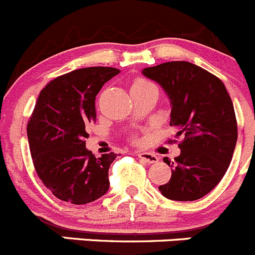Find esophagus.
<instances>
[{
  "label": "esophagus",
  "instance_id": "1",
  "mask_svg": "<svg viewBox=\"0 0 255 255\" xmlns=\"http://www.w3.org/2000/svg\"><path fill=\"white\" fill-rule=\"evenodd\" d=\"M137 156H139L140 159L143 160V162L148 163V164H153V163H156L158 160H159V158L155 155V154H151V153H139L137 154Z\"/></svg>",
  "mask_w": 255,
  "mask_h": 255
}]
</instances>
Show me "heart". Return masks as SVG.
Here are the masks:
<instances>
[{
    "label": "heart",
    "instance_id": "b5f03b06",
    "mask_svg": "<svg viewBox=\"0 0 255 255\" xmlns=\"http://www.w3.org/2000/svg\"><path fill=\"white\" fill-rule=\"evenodd\" d=\"M153 83L144 78H139L136 81H134L131 86V91H136V90H141V88H146V87H153Z\"/></svg>",
    "mask_w": 255,
    "mask_h": 255
}]
</instances>
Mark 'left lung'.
<instances>
[{"instance_id":"1","label":"left lung","mask_w":255,"mask_h":255,"mask_svg":"<svg viewBox=\"0 0 255 255\" xmlns=\"http://www.w3.org/2000/svg\"><path fill=\"white\" fill-rule=\"evenodd\" d=\"M170 102V126L181 154L169 160V182L159 186L164 197L195 201L218 186L230 165L238 139L235 111L225 86L218 77L190 62H167L144 68Z\"/></svg>"}]
</instances>
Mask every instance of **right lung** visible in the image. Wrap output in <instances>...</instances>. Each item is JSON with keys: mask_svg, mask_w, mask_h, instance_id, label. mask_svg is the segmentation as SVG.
Masks as SVG:
<instances>
[{"mask_svg": "<svg viewBox=\"0 0 255 255\" xmlns=\"http://www.w3.org/2000/svg\"><path fill=\"white\" fill-rule=\"evenodd\" d=\"M119 73L111 67L76 69L49 82L37 97L27 123L30 153L39 178L59 200L85 205L109 191L118 154L96 158L85 139L86 128L96 123V96Z\"/></svg>", "mask_w": 255, "mask_h": 255, "instance_id": "obj_1", "label": "right lung"}]
</instances>
